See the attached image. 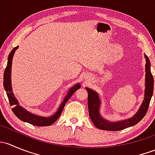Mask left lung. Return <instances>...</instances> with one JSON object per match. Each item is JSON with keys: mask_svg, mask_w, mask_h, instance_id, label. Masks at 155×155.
I'll list each match as a JSON object with an SVG mask.
<instances>
[{"mask_svg": "<svg viewBox=\"0 0 155 155\" xmlns=\"http://www.w3.org/2000/svg\"><path fill=\"white\" fill-rule=\"evenodd\" d=\"M145 58L146 64H145V87L144 93V100L138 109L137 113L131 118L127 119L121 120L118 121H110L106 118H103L100 113L101 110V101L99 94L95 91L85 87L88 94L87 96V107H88L89 117L91 119L96 127L104 130L110 131H118L121 130L123 129L132 127L137 123L140 122L145 115L148 107H149L150 101L154 91V78L151 72V63L145 54Z\"/></svg>", "mask_w": 155, "mask_h": 155, "instance_id": "1", "label": "left lung"}]
</instances>
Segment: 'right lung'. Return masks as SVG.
<instances>
[{
  "label": "right lung",
  "instance_id": "right-lung-1",
  "mask_svg": "<svg viewBox=\"0 0 155 155\" xmlns=\"http://www.w3.org/2000/svg\"><path fill=\"white\" fill-rule=\"evenodd\" d=\"M18 48V46L14 48L11 51L10 54H9L7 68H6L5 71H4V87L6 92H7L10 106H13V108L12 109V112H13V113L15 114L17 118H18L21 121H24V122H28L34 126H50L60 117L65 104H67L69 99L71 97L72 95L75 93L76 91L80 88V83L76 84L74 86L71 87L70 89H68V94H67V95L64 97L63 101H62L61 104H60V107L58 109V110L56 111L55 113L53 114L51 116H40V115H36V114L29 112L27 109H25L24 107L19 105L18 100L16 99L13 92H12V84H11V68H12V58H13L14 53H15V51H16Z\"/></svg>",
  "mask_w": 155,
  "mask_h": 155
}]
</instances>
